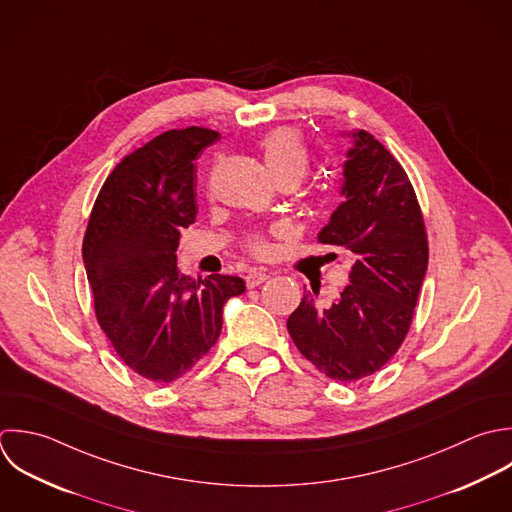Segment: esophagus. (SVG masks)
<instances>
[{
    "label": "esophagus",
    "instance_id": "esophagus-1",
    "mask_svg": "<svg viewBox=\"0 0 512 512\" xmlns=\"http://www.w3.org/2000/svg\"><path fill=\"white\" fill-rule=\"evenodd\" d=\"M267 279H269V275H267L265 271H261V269H251V271L247 273V277H245L247 287H257V285L265 283Z\"/></svg>",
    "mask_w": 512,
    "mask_h": 512
}]
</instances>
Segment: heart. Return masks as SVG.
Instances as JSON below:
<instances>
[{
    "mask_svg": "<svg viewBox=\"0 0 512 512\" xmlns=\"http://www.w3.org/2000/svg\"><path fill=\"white\" fill-rule=\"evenodd\" d=\"M261 157L277 183L297 185L309 171L311 153L303 137L289 127H279L265 133L259 141ZM247 245L255 253H263L267 243L259 235H251Z\"/></svg>",
    "mask_w": 512,
    "mask_h": 512,
    "instance_id": "b5f03b06",
    "label": "heart"
}]
</instances>
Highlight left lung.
I'll return each instance as SVG.
<instances>
[{
    "mask_svg": "<svg viewBox=\"0 0 512 512\" xmlns=\"http://www.w3.org/2000/svg\"><path fill=\"white\" fill-rule=\"evenodd\" d=\"M351 137L345 201L317 237L355 255L351 285L331 307L305 293L287 319L301 355L341 383L377 373L399 351L429 263L423 213L403 165L371 133Z\"/></svg>",
    "mask_w": 512,
    "mask_h": 512,
    "instance_id": "8db88e82",
    "label": "left lung"
}]
</instances>
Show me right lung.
Here are the masks:
<instances>
[{"label": "right lung", "mask_w": 512, "mask_h": 512, "mask_svg": "<svg viewBox=\"0 0 512 512\" xmlns=\"http://www.w3.org/2000/svg\"><path fill=\"white\" fill-rule=\"evenodd\" d=\"M215 141L213 129H171L123 157L83 237L97 323L121 361L155 385L185 375L217 343L223 305L245 291L241 277L177 271L179 231L197 215L195 159Z\"/></svg>", "instance_id": "1"}]
</instances>
